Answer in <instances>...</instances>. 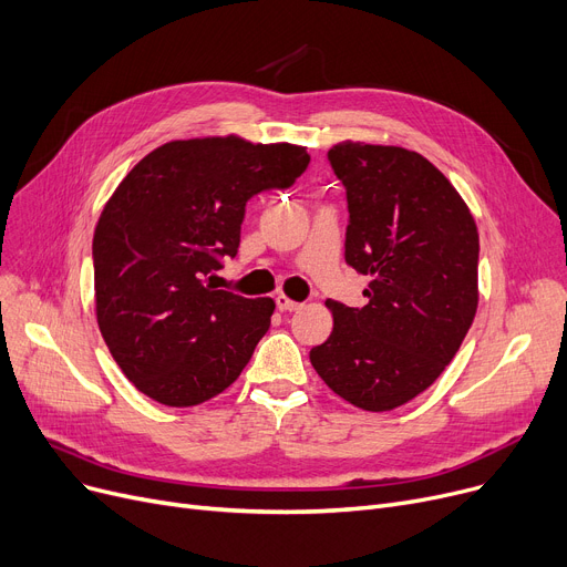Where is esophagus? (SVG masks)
Segmentation results:
<instances>
[{
  "label": "esophagus",
  "instance_id": "obj_1",
  "mask_svg": "<svg viewBox=\"0 0 567 567\" xmlns=\"http://www.w3.org/2000/svg\"><path fill=\"white\" fill-rule=\"evenodd\" d=\"M276 306H278V310H282V312H296V310L303 308V303L291 301L289 296H285V293H278V296H276Z\"/></svg>",
  "mask_w": 567,
  "mask_h": 567
}]
</instances>
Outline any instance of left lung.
<instances>
[{
	"mask_svg": "<svg viewBox=\"0 0 567 567\" xmlns=\"http://www.w3.org/2000/svg\"><path fill=\"white\" fill-rule=\"evenodd\" d=\"M329 163L347 190L344 261L370 278L363 308L329 299L333 333L310 363L342 400L391 411L427 391L478 308V227L427 158L342 142Z\"/></svg>",
	"mask_w": 567,
	"mask_h": 567,
	"instance_id": "left-lung-1",
	"label": "left lung"
}]
</instances>
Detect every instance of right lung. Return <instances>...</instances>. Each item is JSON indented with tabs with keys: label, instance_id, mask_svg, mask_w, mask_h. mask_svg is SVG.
Returning a JSON list of instances; mask_svg holds the SVG:
<instances>
[{
	"label": "right lung",
	"instance_id": "1",
	"mask_svg": "<svg viewBox=\"0 0 567 567\" xmlns=\"http://www.w3.org/2000/svg\"><path fill=\"white\" fill-rule=\"evenodd\" d=\"M303 146L241 137L167 142L144 156L94 231L96 317L116 365L165 406H195L244 372L276 303L216 289L250 197L291 188Z\"/></svg>",
	"mask_w": 567,
	"mask_h": 567
}]
</instances>
